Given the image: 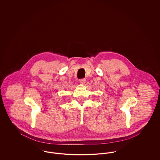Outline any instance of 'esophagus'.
I'll return each mask as SVG.
<instances>
[{
    "instance_id": "34e87169",
    "label": "esophagus",
    "mask_w": 160,
    "mask_h": 160,
    "mask_svg": "<svg viewBox=\"0 0 160 160\" xmlns=\"http://www.w3.org/2000/svg\"><path fill=\"white\" fill-rule=\"evenodd\" d=\"M80 82L81 83L84 84L86 83V79L85 78H82L80 80Z\"/></svg>"
}]
</instances>
